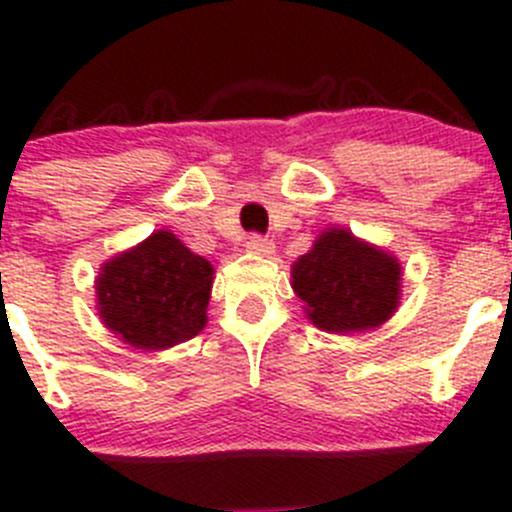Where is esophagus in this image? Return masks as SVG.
<instances>
[{"instance_id":"34e87169","label":"esophagus","mask_w":512,"mask_h":512,"mask_svg":"<svg viewBox=\"0 0 512 512\" xmlns=\"http://www.w3.org/2000/svg\"><path fill=\"white\" fill-rule=\"evenodd\" d=\"M247 250H250L252 255L270 257L275 252V245L267 237H260V234H252V237L247 239Z\"/></svg>"}]
</instances>
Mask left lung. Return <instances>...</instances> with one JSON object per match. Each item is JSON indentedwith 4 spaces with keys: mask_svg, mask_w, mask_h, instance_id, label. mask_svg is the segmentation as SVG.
Masks as SVG:
<instances>
[{
    "mask_svg": "<svg viewBox=\"0 0 512 512\" xmlns=\"http://www.w3.org/2000/svg\"><path fill=\"white\" fill-rule=\"evenodd\" d=\"M290 285L311 324L329 334L382 326L400 306L403 267L382 247L331 227L290 267Z\"/></svg>",
    "mask_w": 512,
    "mask_h": 512,
    "instance_id": "8db88e82",
    "label": "left lung"
}]
</instances>
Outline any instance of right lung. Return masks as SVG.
<instances>
[{
	"mask_svg": "<svg viewBox=\"0 0 512 512\" xmlns=\"http://www.w3.org/2000/svg\"><path fill=\"white\" fill-rule=\"evenodd\" d=\"M214 267L168 229L101 265L96 311L124 344L163 352L206 326Z\"/></svg>",
	"mask_w": 512,
	"mask_h": 512,
	"instance_id": "add662e5",
	"label": "right lung"
}]
</instances>
